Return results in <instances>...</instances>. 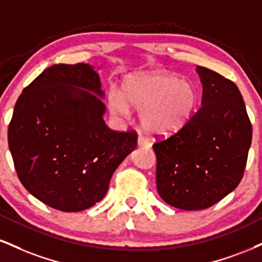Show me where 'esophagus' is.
Returning a JSON list of instances; mask_svg holds the SVG:
<instances>
[{
	"mask_svg": "<svg viewBox=\"0 0 262 262\" xmlns=\"http://www.w3.org/2000/svg\"><path fill=\"white\" fill-rule=\"evenodd\" d=\"M138 146L139 147H150L151 146V144H150V141L146 139V138H144V137H140L138 138Z\"/></svg>",
	"mask_w": 262,
	"mask_h": 262,
	"instance_id": "1",
	"label": "esophagus"
}]
</instances>
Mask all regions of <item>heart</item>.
Segmentation results:
<instances>
[{
  "label": "heart",
  "instance_id": "heart-1",
  "mask_svg": "<svg viewBox=\"0 0 262 262\" xmlns=\"http://www.w3.org/2000/svg\"><path fill=\"white\" fill-rule=\"evenodd\" d=\"M199 90L191 81L166 72L133 74L123 81L122 94H108V108L127 116L129 107L139 111L141 127L156 137H168L193 118L199 105Z\"/></svg>",
  "mask_w": 262,
  "mask_h": 262
}]
</instances>
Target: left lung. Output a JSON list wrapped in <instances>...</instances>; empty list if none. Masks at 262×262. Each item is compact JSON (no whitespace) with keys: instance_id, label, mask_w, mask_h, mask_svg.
Instances as JSON below:
<instances>
[{"instance_id":"obj_1","label":"left lung","mask_w":262,"mask_h":262,"mask_svg":"<svg viewBox=\"0 0 262 262\" xmlns=\"http://www.w3.org/2000/svg\"><path fill=\"white\" fill-rule=\"evenodd\" d=\"M200 110L181 130L154 144L162 200L181 210H204L238 187L251 145L250 119L233 81L198 66Z\"/></svg>"}]
</instances>
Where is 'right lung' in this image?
<instances>
[{"label":"right lung","mask_w":262,"mask_h":262,"mask_svg":"<svg viewBox=\"0 0 262 262\" xmlns=\"http://www.w3.org/2000/svg\"><path fill=\"white\" fill-rule=\"evenodd\" d=\"M100 75L88 63L53 64L23 90L8 127L18 178L41 203L78 212L103 199L137 147V133L111 130Z\"/></svg>","instance_id":"1"}]
</instances>
